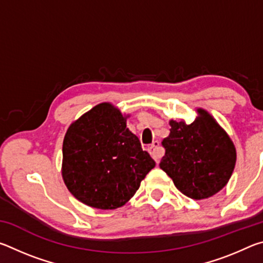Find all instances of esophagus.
<instances>
[{
    "instance_id": "obj_1",
    "label": "esophagus",
    "mask_w": 263,
    "mask_h": 263,
    "mask_svg": "<svg viewBox=\"0 0 263 263\" xmlns=\"http://www.w3.org/2000/svg\"><path fill=\"white\" fill-rule=\"evenodd\" d=\"M146 148H147V149L149 151L151 155H152V158L155 160V161L159 162V160L161 159L162 154H163V153H162V149L160 148V142L155 140V141H153L151 145L146 146Z\"/></svg>"
}]
</instances>
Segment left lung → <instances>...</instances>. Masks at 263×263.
Wrapping results in <instances>:
<instances>
[{"mask_svg":"<svg viewBox=\"0 0 263 263\" xmlns=\"http://www.w3.org/2000/svg\"><path fill=\"white\" fill-rule=\"evenodd\" d=\"M191 124L169 122L171 133L162 140L166 153L160 168L182 194L209 198L228 184L237 161L233 141L204 109Z\"/></svg>","mask_w":263,"mask_h":263,"instance_id":"left-lung-1","label":"left lung"}]
</instances>
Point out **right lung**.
Segmentation results:
<instances>
[{
	"label": "right lung",
	"instance_id": "obj_1",
	"mask_svg": "<svg viewBox=\"0 0 263 263\" xmlns=\"http://www.w3.org/2000/svg\"><path fill=\"white\" fill-rule=\"evenodd\" d=\"M128 116L101 103L70 124L62 144V179L88 206L112 210L139 189L155 161L126 127Z\"/></svg>",
	"mask_w": 263,
	"mask_h": 263
}]
</instances>
